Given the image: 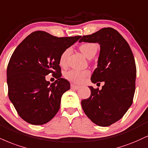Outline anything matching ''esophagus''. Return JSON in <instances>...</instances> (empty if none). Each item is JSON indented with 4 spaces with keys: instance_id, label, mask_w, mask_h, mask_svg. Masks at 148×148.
Listing matches in <instances>:
<instances>
[{
    "instance_id": "esophagus-1",
    "label": "esophagus",
    "mask_w": 148,
    "mask_h": 148,
    "mask_svg": "<svg viewBox=\"0 0 148 148\" xmlns=\"http://www.w3.org/2000/svg\"><path fill=\"white\" fill-rule=\"evenodd\" d=\"M79 88L80 87L78 86V85L71 84V89H72V90H77V89H79Z\"/></svg>"
}]
</instances>
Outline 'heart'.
<instances>
[{
    "label": "heart",
    "instance_id": "1",
    "mask_svg": "<svg viewBox=\"0 0 148 148\" xmlns=\"http://www.w3.org/2000/svg\"><path fill=\"white\" fill-rule=\"evenodd\" d=\"M80 50L88 58H92L97 53L98 49V46L97 44L93 42H86V43L82 44L79 47ZM70 54V48H67L62 53L60 56L59 62L60 65L64 66L66 65L67 58ZM90 74V72L87 70H76L73 69L67 72L65 74V77L69 81L74 82L76 83H81L84 81L85 77H87Z\"/></svg>",
    "mask_w": 148,
    "mask_h": 148
}]
</instances>
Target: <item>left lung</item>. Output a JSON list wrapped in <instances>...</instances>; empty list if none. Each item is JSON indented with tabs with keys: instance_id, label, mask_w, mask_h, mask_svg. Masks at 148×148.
Segmentation results:
<instances>
[{
	"instance_id": "left-lung-1",
	"label": "left lung",
	"mask_w": 148,
	"mask_h": 148,
	"mask_svg": "<svg viewBox=\"0 0 148 148\" xmlns=\"http://www.w3.org/2000/svg\"><path fill=\"white\" fill-rule=\"evenodd\" d=\"M79 42L100 45L97 67L91 81L104 82L101 90L89 86L91 95L82 100V108L96 125L110 126L120 120L132 104L136 76L134 55L127 42L112 27L83 36Z\"/></svg>"
}]
</instances>
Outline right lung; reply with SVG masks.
I'll return each mask as SVG.
<instances>
[{"label": "right lung", "mask_w": 148, "mask_h": 148, "mask_svg": "<svg viewBox=\"0 0 148 148\" xmlns=\"http://www.w3.org/2000/svg\"><path fill=\"white\" fill-rule=\"evenodd\" d=\"M81 37L58 38L36 31L16 48L7 69L8 96L26 122L43 125L58 112L62 95L70 89L69 81L61 78L60 56ZM50 73L57 79L52 84L45 79Z\"/></svg>", "instance_id": "right-lung-1"}]
</instances>
